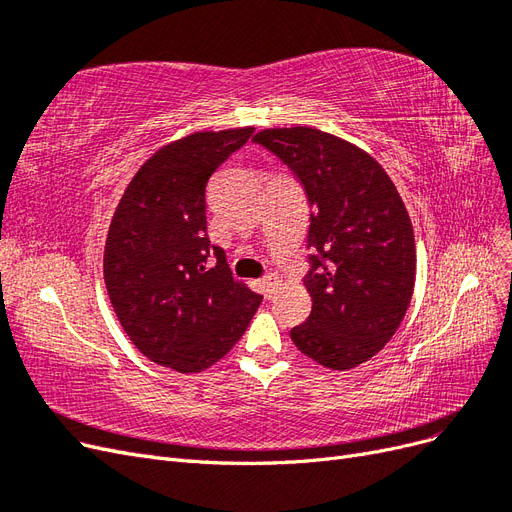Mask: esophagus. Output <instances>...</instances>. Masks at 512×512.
Wrapping results in <instances>:
<instances>
[{
	"mask_svg": "<svg viewBox=\"0 0 512 512\" xmlns=\"http://www.w3.org/2000/svg\"><path fill=\"white\" fill-rule=\"evenodd\" d=\"M260 286H262V292H265V297L271 299L273 294H275V288H277V275H273V273L265 275L260 280Z\"/></svg>",
	"mask_w": 512,
	"mask_h": 512,
	"instance_id": "obj_1",
	"label": "esophagus"
}]
</instances>
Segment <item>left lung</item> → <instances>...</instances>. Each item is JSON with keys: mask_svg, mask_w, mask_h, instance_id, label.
Here are the masks:
<instances>
[{"mask_svg": "<svg viewBox=\"0 0 512 512\" xmlns=\"http://www.w3.org/2000/svg\"><path fill=\"white\" fill-rule=\"evenodd\" d=\"M254 143L280 158L305 188L312 312L290 331L294 346L329 369L369 361L395 335L414 290L410 215L384 168L316 128H273Z\"/></svg>", "mask_w": 512, "mask_h": 512, "instance_id": "left-lung-1", "label": "left lung"}]
</instances>
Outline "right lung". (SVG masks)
<instances>
[{
    "label": "right lung",
    "mask_w": 512,
    "mask_h": 512,
    "mask_svg": "<svg viewBox=\"0 0 512 512\" xmlns=\"http://www.w3.org/2000/svg\"><path fill=\"white\" fill-rule=\"evenodd\" d=\"M254 128L194 132L138 168L108 228L104 282L115 314L147 359L181 374L218 363L262 301L232 280L207 235L209 177ZM214 267H210V260Z\"/></svg>",
    "instance_id": "add662e5"
}]
</instances>
